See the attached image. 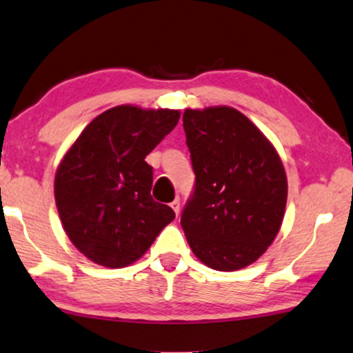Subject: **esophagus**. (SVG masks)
<instances>
[{"instance_id":"esophagus-1","label":"esophagus","mask_w":353,"mask_h":353,"mask_svg":"<svg viewBox=\"0 0 353 353\" xmlns=\"http://www.w3.org/2000/svg\"><path fill=\"white\" fill-rule=\"evenodd\" d=\"M171 208H172V210H174L176 216H179V212H181V200H179V198H177V200L172 201L171 203Z\"/></svg>"}]
</instances>
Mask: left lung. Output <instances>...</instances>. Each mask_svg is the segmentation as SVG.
Instances as JSON below:
<instances>
[{
  "label": "left lung",
  "instance_id": "left-lung-1",
  "mask_svg": "<svg viewBox=\"0 0 353 353\" xmlns=\"http://www.w3.org/2000/svg\"><path fill=\"white\" fill-rule=\"evenodd\" d=\"M182 120L196 176L181 217L188 245L211 269H245L280 232L288 198L281 158L236 108H187Z\"/></svg>",
  "mask_w": 353,
  "mask_h": 353
}]
</instances>
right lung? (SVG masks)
I'll return each mask as SVG.
<instances>
[{
  "mask_svg": "<svg viewBox=\"0 0 353 353\" xmlns=\"http://www.w3.org/2000/svg\"><path fill=\"white\" fill-rule=\"evenodd\" d=\"M181 112L118 105L94 118L72 143L54 179L62 227L99 265L121 269L145 254L174 219L150 195L145 157L176 128Z\"/></svg>",
  "mask_w": 353,
  "mask_h": 353,
  "instance_id": "right-lung-1",
  "label": "right lung"
}]
</instances>
